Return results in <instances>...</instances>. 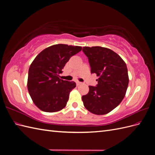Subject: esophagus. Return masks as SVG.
I'll list each match as a JSON object with an SVG mask.
<instances>
[{
    "mask_svg": "<svg viewBox=\"0 0 155 155\" xmlns=\"http://www.w3.org/2000/svg\"><path fill=\"white\" fill-rule=\"evenodd\" d=\"M76 84H77V85L78 86V85H81L82 83H81V82H79V81H77V82H76Z\"/></svg>",
    "mask_w": 155,
    "mask_h": 155,
    "instance_id": "34e87169",
    "label": "esophagus"
}]
</instances>
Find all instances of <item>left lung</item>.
<instances>
[{
	"instance_id": "obj_1",
	"label": "left lung",
	"mask_w": 155,
	"mask_h": 155,
	"mask_svg": "<svg viewBox=\"0 0 155 155\" xmlns=\"http://www.w3.org/2000/svg\"><path fill=\"white\" fill-rule=\"evenodd\" d=\"M91 73L99 77L97 87L89 86V92L82 96L83 105L92 113L104 115L118 106L124 98L129 84L127 68L120 56L101 46H84Z\"/></svg>"
}]
</instances>
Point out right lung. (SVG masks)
Returning <instances> with one entry per match:
<instances>
[{"label":"right lung","instance_id":"right-lung-1","mask_svg":"<svg viewBox=\"0 0 155 155\" xmlns=\"http://www.w3.org/2000/svg\"><path fill=\"white\" fill-rule=\"evenodd\" d=\"M82 50L81 46L58 44L45 48L30 64L27 87L33 102L44 112H55L67 105L74 81L59 78V74L70 58Z\"/></svg>","mask_w":155,"mask_h":155}]
</instances>
